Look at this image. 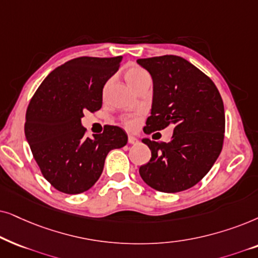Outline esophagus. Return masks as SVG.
<instances>
[{"mask_svg": "<svg viewBox=\"0 0 258 258\" xmlns=\"http://www.w3.org/2000/svg\"><path fill=\"white\" fill-rule=\"evenodd\" d=\"M128 144H137L138 143V139L136 138V137H133V136H128Z\"/></svg>", "mask_w": 258, "mask_h": 258, "instance_id": "obj_1", "label": "esophagus"}]
</instances>
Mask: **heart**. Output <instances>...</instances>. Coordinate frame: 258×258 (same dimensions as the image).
I'll return each instance as SVG.
<instances>
[{"instance_id": "obj_1", "label": "heart", "mask_w": 258, "mask_h": 258, "mask_svg": "<svg viewBox=\"0 0 258 258\" xmlns=\"http://www.w3.org/2000/svg\"><path fill=\"white\" fill-rule=\"evenodd\" d=\"M125 77L128 84L135 89H138L144 84H149V82L151 84V77L149 72L140 66H131L127 68L125 72ZM139 120L140 118L138 115H127L122 118V122L127 128H135V127L138 126Z\"/></svg>"}]
</instances>
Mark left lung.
Returning a JSON list of instances; mask_svg holds the SVG:
<instances>
[{"instance_id":"8db88e82","label":"left lung","mask_w":258,"mask_h":258,"mask_svg":"<svg viewBox=\"0 0 258 258\" xmlns=\"http://www.w3.org/2000/svg\"><path fill=\"white\" fill-rule=\"evenodd\" d=\"M153 80L151 115L144 132L173 126L169 143L143 139L151 159L140 177L154 190L174 194L203 179L221 153L225 132L224 105L212 80L177 55L137 60Z\"/></svg>"}]
</instances>
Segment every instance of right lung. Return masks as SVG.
<instances>
[{
  "label": "right lung",
  "instance_id": "right-lung-1",
  "mask_svg": "<svg viewBox=\"0 0 258 258\" xmlns=\"http://www.w3.org/2000/svg\"><path fill=\"white\" fill-rule=\"evenodd\" d=\"M121 56H81L51 72L37 88L26 113L25 133L43 177L63 194L87 191L100 178L111 150L127 144L118 126L85 136L84 112L99 111L102 89L119 70Z\"/></svg>",
  "mask_w": 258,
  "mask_h": 258
}]
</instances>
